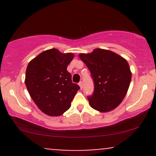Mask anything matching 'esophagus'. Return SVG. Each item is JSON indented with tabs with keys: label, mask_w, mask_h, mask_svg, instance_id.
<instances>
[{
	"label": "esophagus",
	"mask_w": 156,
	"mask_h": 156,
	"mask_svg": "<svg viewBox=\"0 0 156 156\" xmlns=\"http://www.w3.org/2000/svg\"><path fill=\"white\" fill-rule=\"evenodd\" d=\"M78 85H79L80 89H82V88H83V83H82V81H80L79 83H78Z\"/></svg>",
	"instance_id": "esophagus-1"
}]
</instances>
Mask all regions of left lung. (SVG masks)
I'll use <instances>...</instances> for the list:
<instances>
[{
  "label": "left lung",
  "instance_id": "8db88e82",
  "mask_svg": "<svg viewBox=\"0 0 156 156\" xmlns=\"http://www.w3.org/2000/svg\"><path fill=\"white\" fill-rule=\"evenodd\" d=\"M78 55L89 68L94 80V92L88 97L90 106L100 112L117 108L126 95L131 80L127 60L114 52L101 48Z\"/></svg>",
  "mask_w": 156,
  "mask_h": 156
}]
</instances>
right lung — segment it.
<instances>
[{"instance_id": "add662e5", "label": "right lung", "mask_w": 156, "mask_h": 156, "mask_svg": "<svg viewBox=\"0 0 156 156\" xmlns=\"http://www.w3.org/2000/svg\"><path fill=\"white\" fill-rule=\"evenodd\" d=\"M73 58L72 53L52 48L39 53L27 66L25 83L28 92L37 107L48 116L63 114L80 89L67 70Z\"/></svg>"}]
</instances>
